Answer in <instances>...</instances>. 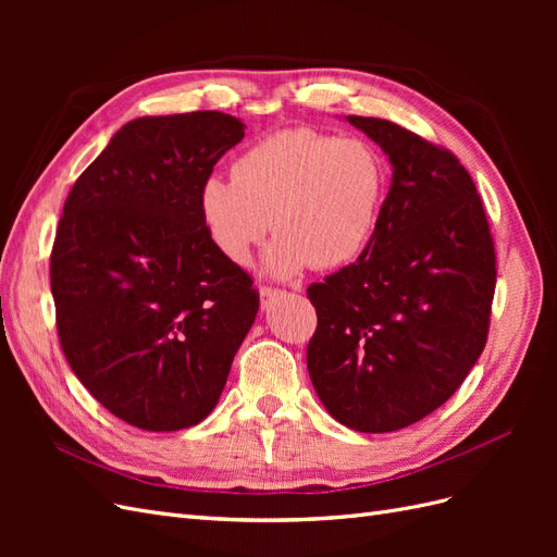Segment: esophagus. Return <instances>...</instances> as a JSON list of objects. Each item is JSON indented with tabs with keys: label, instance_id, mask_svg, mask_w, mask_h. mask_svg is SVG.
Wrapping results in <instances>:
<instances>
[{
	"label": "esophagus",
	"instance_id": "34e87169",
	"mask_svg": "<svg viewBox=\"0 0 557 557\" xmlns=\"http://www.w3.org/2000/svg\"><path fill=\"white\" fill-rule=\"evenodd\" d=\"M278 297H283V293L276 290V288H260V305H262V309L272 307Z\"/></svg>",
	"mask_w": 557,
	"mask_h": 557
}]
</instances>
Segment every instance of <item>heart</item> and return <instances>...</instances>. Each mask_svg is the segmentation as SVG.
<instances>
[{
	"mask_svg": "<svg viewBox=\"0 0 557 557\" xmlns=\"http://www.w3.org/2000/svg\"><path fill=\"white\" fill-rule=\"evenodd\" d=\"M385 190V164L369 144L283 129L242 153L232 178L201 181L199 218L215 248L237 264L272 227L264 269L293 278L307 267L358 260L376 232Z\"/></svg>",
	"mask_w": 557,
	"mask_h": 557,
	"instance_id": "obj_1",
	"label": "heart"
}]
</instances>
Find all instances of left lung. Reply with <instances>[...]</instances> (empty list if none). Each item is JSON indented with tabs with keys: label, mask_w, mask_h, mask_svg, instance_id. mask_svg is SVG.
Masks as SVG:
<instances>
[{
	"label": "left lung",
	"mask_w": 557,
	"mask_h": 557,
	"mask_svg": "<svg viewBox=\"0 0 557 557\" xmlns=\"http://www.w3.org/2000/svg\"><path fill=\"white\" fill-rule=\"evenodd\" d=\"M381 146L393 183L362 256L309 285V376L356 432L418 423L458 391L485 346L495 246L476 185L448 150L381 117L346 115Z\"/></svg>",
	"instance_id": "8db88e82"
}]
</instances>
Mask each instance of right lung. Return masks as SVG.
<instances>
[{"label":"right lung","instance_id":"right-lung-1","mask_svg":"<svg viewBox=\"0 0 557 557\" xmlns=\"http://www.w3.org/2000/svg\"><path fill=\"white\" fill-rule=\"evenodd\" d=\"M221 111L117 129L64 201L50 256L58 334L78 381L125 423H201L256 323L258 293L211 242L199 185L244 139Z\"/></svg>","mask_w":557,"mask_h":557}]
</instances>
